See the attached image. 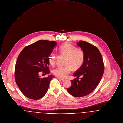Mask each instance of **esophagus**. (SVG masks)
Here are the masks:
<instances>
[{"label":"esophagus","mask_w":123,"mask_h":123,"mask_svg":"<svg viewBox=\"0 0 123 123\" xmlns=\"http://www.w3.org/2000/svg\"><path fill=\"white\" fill-rule=\"evenodd\" d=\"M57 78H58V79H60V80H61L63 81H64V80H65V79L62 78H61V77H57Z\"/></svg>","instance_id":"1"}]
</instances>
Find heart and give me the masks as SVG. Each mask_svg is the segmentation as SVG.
<instances>
[{"instance_id":"1","label":"heart","mask_w":123,"mask_h":123,"mask_svg":"<svg viewBox=\"0 0 123 123\" xmlns=\"http://www.w3.org/2000/svg\"><path fill=\"white\" fill-rule=\"evenodd\" d=\"M59 52L61 55L66 57L65 66L58 67L53 70V74L61 78H65L69 75L72 70L79 69L84 61V53L83 50L76 48L70 43H67L59 47ZM56 61V55L54 53H50L48 57L49 64L54 66Z\"/></svg>"}]
</instances>
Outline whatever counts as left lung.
Returning a JSON list of instances; mask_svg holds the SVG:
<instances>
[{"label": "left lung", "mask_w": 123, "mask_h": 123, "mask_svg": "<svg viewBox=\"0 0 123 123\" xmlns=\"http://www.w3.org/2000/svg\"><path fill=\"white\" fill-rule=\"evenodd\" d=\"M77 45L84 52V61L73 74L77 79L71 80V86L67 91L73 96L82 97L90 94L98 85L104 73V65L101 54L95 46L83 41ZM80 76L82 77L79 80Z\"/></svg>", "instance_id": "left-lung-1"}]
</instances>
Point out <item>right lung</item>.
<instances>
[{"instance_id":"1","label":"right lung","mask_w":123,"mask_h":123,"mask_svg":"<svg viewBox=\"0 0 123 123\" xmlns=\"http://www.w3.org/2000/svg\"><path fill=\"white\" fill-rule=\"evenodd\" d=\"M56 41L40 40L24 48L18 57L15 68V78L22 93L31 99H40L48 90L51 80L54 77L49 75L41 78L42 71L48 74V57Z\"/></svg>"}]
</instances>
